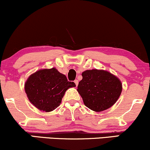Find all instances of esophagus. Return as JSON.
<instances>
[{
    "label": "esophagus",
    "mask_w": 150,
    "mask_h": 150,
    "mask_svg": "<svg viewBox=\"0 0 150 150\" xmlns=\"http://www.w3.org/2000/svg\"><path fill=\"white\" fill-rule=\"evenodd\" d=\"M74 83H75V85H76V86H78V84H79V81L78 80H75L74 81Z\"/></svg>",
    "instance_id": "obj_1"
}]
</instances>
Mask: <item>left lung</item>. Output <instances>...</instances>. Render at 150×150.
Masks as SVG:
<instances>
[{"mask_svg":"<svg viewBox=\"0 0 150 150\" xmlns=\"http://www.w3.org/2000/svg\"><path fill=\"white\" fill-rule=\"evenodd\" d=\"M77 91L84 104L96 112L113 106L121 95L122 85L117 76L100 69L86 70L82 73Z\"/></svg>","mask_w":150,"mask_h":150,"instance_id":"8db88e82","label":"left lung"}]
</instances>
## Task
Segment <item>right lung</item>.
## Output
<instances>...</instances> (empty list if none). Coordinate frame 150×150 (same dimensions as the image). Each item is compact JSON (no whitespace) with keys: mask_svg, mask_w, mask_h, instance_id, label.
<instances>
[{"mask_svg":"<svg viewBox=\"0 0 150 150\" xmlns=\"http://www.w3.org/2000/svg\"><path fill=\"white\" fill-rule=\"evenodd\" d=\"M76 87L66 76L55 68L44 69L31 74L25 83V92L29 101L39 110L50 112L60 106L69 88Z\"/></svg>","mask_w":150,"mask_h":150,"instance_id":"1","label":"right lung"}]
</instances>
